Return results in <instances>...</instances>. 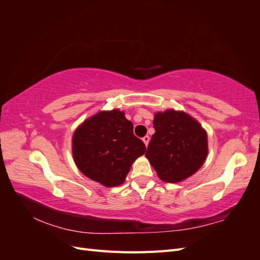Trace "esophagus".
Wrapping results in <instances>:
<instances>
[{"label":"esophagus","instance_id":"esophagus-1","mask_svg":"<svg viewBox=\"0 0 260 260\" xmlns=\"http://www.w3.org/2000/svg\"><path fill=\"white\" fill-rule=\"evenodd\" d=\"M142 140H143L144 144L147 146V145H148V142H149V137H148V136H145V137H144Z\"/></svg>","mask_w":260,"mask_h":260}]
</instances>
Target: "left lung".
<instances>
[{
  "mask_svg": "<svg viewBox=\"0 0 260 260\" xmlns=\"http://www.w3.org/2000/svg\"><path fill=\"white\" fill-rule=\"evenodd\" d=\"M155 133L145 156L165 182L182 181L198 171L208 153L207 135L201 124L183 112L157 113Z\"/></svg>",
  "mask_w": 260,
  "mask_h": 260,
  "instance_id": "left-lung-1",
  "label": "left lung"
}]
</instances>
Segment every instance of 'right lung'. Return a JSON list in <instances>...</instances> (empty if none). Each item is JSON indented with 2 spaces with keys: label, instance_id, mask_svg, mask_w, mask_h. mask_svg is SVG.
I'll return each mask as SVG.
<instances>
[{
  "label": "right lung",
  "instance_id": "1",
  "mask_svg": "<svg viewBox=\"0 0 260 260\" xmlns=\"http://www.w3.org/2000/svg\"><path fill=\"white\" fill-rule=\"evenodd\" d=\"M123 112H101L85 120L73 138V154L84 176L105 186L124 182L132 162L145 153Z\"/></svg>",
  "mask_w": 260,
  "mask_h": 260
}]
</instances>
